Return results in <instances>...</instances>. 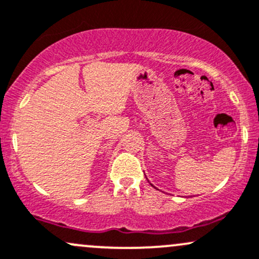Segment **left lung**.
<instances>
[{"label":"left lung","instance_id":"left-lung-1","mask_svg":"<svg viewBox=\"0 0 259 259\" xmlns=\"http://www.w3.org/2000/svg\"><path fill=\"white\" fill-rule=\"evenodd\" d=\"M151 186H152V184H151ZM152 187H153V186H152ZM155 188H156V187H155Z\"/></svg>","mask_w":259,"mask_h":259}]
</instances>
